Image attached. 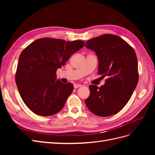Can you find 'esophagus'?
<instances>
[{
	"label": "esophagus",
	"instance_id": "esophagus-1",
	"mask_svg": "<svg viewBox=\"0 0 155 155\" xmlns=\"http://www.w3.org/2000/svg\"><path fill=\"white\" fill-rule=\"evenodd\" d=\"M81 86H82L81 85H79V84H77V83L74 84V88H79V87H81Z\"/></svg>",
	"mask_w": 155,
	"mask_h": 155
}]
</instances>
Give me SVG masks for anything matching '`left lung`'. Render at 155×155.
I'll return each instance as SVG.
<instances>
[{
  "mask_svg": "<svg viewBox=\"0 0 155 155\" xmlns=\"http://www.w3.org/2000/svg\"><path fill=\"white\" fill-rule=\"evenodd\" d=\"M85 46L95 51L98 74L107 76L104 85L89 86L85 100L88 109L98 116L114 115L130 100L138 82V60L134 49L118 35L104 34L87 41Z\"/></svg>",
  "mask_w": 155,
  "mask_h": 155,
  "instance_id": "8db88e82",
  "label": "left lung"
}]
</instances>
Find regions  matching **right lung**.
Masks as SVG:
<instances>
[{
    "mask_svg": "<svg viewBox=\"0 0 155 155\" xmlns=\"http://www.w3.org/2000/svg\"><path fill=\"white\" fill-rule=\"evenodd\" d=\"M84 45L81 40L45 37L35 40L22 50L15 82L22 101L33 112L48 116L63 109L74 85L56 79V71Z\"/></svg>",
    "mask_w": 155,
    "mask_h": 155,
    "instance_id": "add662e5",
    "label": "right lung"
}]
</instances>
